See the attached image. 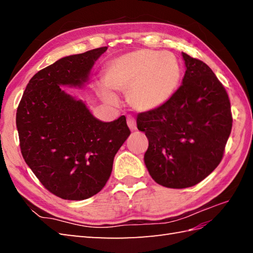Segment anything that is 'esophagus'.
Here are the masks:
<instances>
[{
    "label": "esophagus",
    "instance_id": "obj_1",
    "mask_svg": "<svg viewBox=\"0 0 253 253\" xmlns=\"http://www.w3.org/2000/svg\"><path fill=\"white\" fill-rule=\"evenodd\" d=\"M127 125H128V127L130 128V130H136L137 129V125H136V120L133 117H131V116H129V117H127Z\"/></svg>",
    "mask_w": 253,
    "mask_h": 253
}]
</instances>
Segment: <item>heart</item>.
I'll use <instances>...</instances> for the list:
<instances>
[{"label": "heart", "mask_w": 253, "mask_h": 253, "mask_svg": "<svg viewBox=\"0 0 253 253\" xmlns=\"http://www.w3.org/2000/svg\"><path fill=\"white\" fill-rule=\"evenodd\" d=\"M181 69L173 53L140 49L122 54L109 62L104 71L106 87L126 93L127 102L139 112L157 110L173 98L179 85ZM99 94L114 104L116 95L106 88Z\"/></svg>", "instance_id": "heart-1"}]
</instances>
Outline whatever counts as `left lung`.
<instances>
[{
    "instance_id": "left-lung-1",
    "label": "left lung",
    "mask_w": 253,
    "mask_h": 253,
    "mask_svg": "<svg viewBox=\"0 0 253 253\" xmlns=\"http://www.w3.org/2000/svg\"><path fill=\"white\" fill-rule=\"evenodd\" d=\"M182 58L186 73L173 98L137 116L149 140V174L175 189L197 185L217 168L233 126L228 94L215 74L186 53Z\"/></svg>"
}]
</instances>
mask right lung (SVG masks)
<instances>
[{
  "instance_id": "obj_1",
  "label": "right lung",
  "mask_w": 253,
  "mask_h": 253,
  "mask_svg": "<svg viewBox=\"0 0 253 253\" xmlns=\"http://www.w3.org/2000/svg\"><path fill=\"white\" fill-rule=\"evenodd\" d=\"M106 50L69 55L41 69L29 80L16 113L25 162L44 188L65 200H84L101 191L130 135L125 116L101 122L61 87H82Z\"/></svg>"
}]
</instances>
